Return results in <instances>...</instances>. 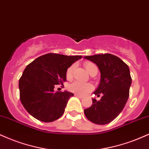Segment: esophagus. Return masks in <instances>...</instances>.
<instances>
[{
  "instance_id": "34e87169",
  "label": "esophagus",
  "mask_w": 149,
  "mask_h": 149,
  "mask_svg": "<svg viewBox=\"0 0 149 149\" xmlns=\"http://www.w3.org/2000/svg\"><path fill=\"white\" fill-rule=\"evenodd\" d=\"M74 96H76V97H78V98H83V96H80V95H78V94H75Z\"/></svg>"
}]
</instances>
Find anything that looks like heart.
<instances>
[{
    "label": "heart",
    "mask_w": 149,
    "mask_h": 149,
    "mask_svg": "<svg viewBox=\"0 0 149 149\" xmlns=\"http://www.w3.org/2000/svg\"><path fill=\"white\" fill-rule=\"evenodd\" d=\"M85 69H87V71L90 73H92L93 71L95 70H98V68L96 67V65L94 63L91 62H86L84 64ZM75 68V64H72L67 69L66 71V77H67V79H71L73 77V70ZM69 90L70 92L75 93L78 95H85L87 93L92 90L93 85L91 83H88V82H80L78 81H75L73 83L70 84L69 85Z\"/></svg>",
    "instance_id": "heart-1"
}]
</instances>
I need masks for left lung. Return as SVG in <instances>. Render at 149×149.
Listing matches in <instances>:
<instances>
[{
  "label": "left lung",
  "mask_w": 149,
  "mask_h": 149,
  "mask_svg": "<svg viewBox=\"0 0 149 149\" xmlns=\"http://www.w3.org/2000/svg\"><path fill=\"white\" fill-rule=\"evenodd\" d=\"M84 58L96 64L101 71V82L94 94L98 96L103 94L100 101L92 98V105L84 113L94 123L107 124L121 113L128 99L132 82L129 67L119 57L110 53Z\"/></svg>",
  "instance_id": "8db88e82"
}]
</instances>
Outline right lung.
Instances as JSON below:
<instances>
[{"label": "right lung", "instance_id": "add662e5", "mask_svg": "<svg viewBox=\"0 0 149 149\" xmlns=\"http://www.w3.org/2000/svg\"><path fill=\"white\" fill-rule=\"evenodd\" d=\"M81 57L48 53L27 66L19 87L21 102L28 113L43 122H52L64 114L73 94L67 91L55 92V85H63L67 69Z\"/></svg>", "mask_w": 149, "mask_h": 149}]
</instances>
